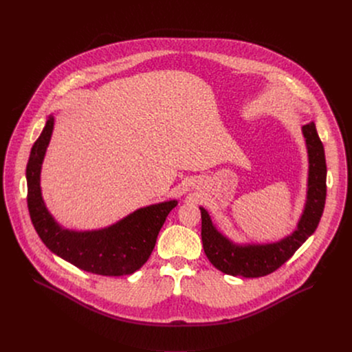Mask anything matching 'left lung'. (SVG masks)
Masks as SVG:
<instances>
[{
	"label": "left lung",
	"instance_id": "1",
	"mask_svg": "<svg viewBox=\"0 0 352 352\" xmlns=\"http://www.w3.org/2000/svg\"><path fill=\"white\" fill-rule=\"evenodd\" d=\"M305 136L309 177L305 210L296 230L284 239L266 245H235L221 235L213 226L209 213H202V242L210 263L230 276L262 277L281 267L318 228L326 202V159L323 143L316 132L315 122L302 126Z\"/></svg>",
	"mask_w": 352,
	"mask_h": 352
}]
</instances>
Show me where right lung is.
<instances>
[{
  "label": "right lung",
  "mask_w": 352,
  "mask_h": 352,
  "mask_svg": "<svg viewBox=\"0 0 352 352\" xmlns=\"http://www.w3.org/2000/svg\"><path fill=\"white\" fill-rule=\"evenodd\" d=\"M54 128V117L34 142L26 166L28 208L44 245L80 270L100 276H126L139 270L156 245L160 228L177 200L142 208L121 221L97 231H69L48 213L40 189V170Z\"/></svg>",
  "instance_id": "add662e5"
}]
</instances>
